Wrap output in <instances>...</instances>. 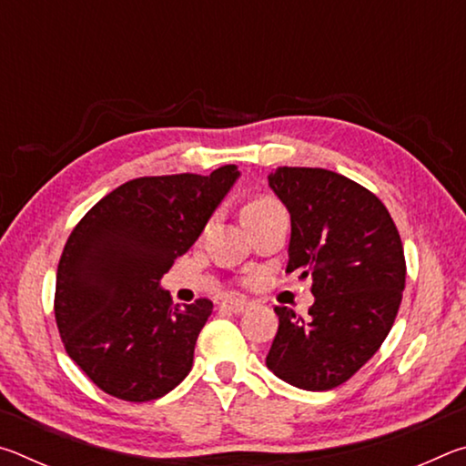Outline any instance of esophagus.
I'll use <instances>...</instances> for the list:
<instances>
[{
	"mask_svg": "<svg viewBox=\"0 0 466 466\" xmlns=\"http://www.w3.org/2000/svg\"><path fill=\"white\" fill-rule=\"evenodd\" d=\"M219 309L232 314H242L248 309V302H244V299H224V302L219 304Z\"/></svg>",
	"mask_w": 466,
	"mask_h": 466,
	"instance_id": "obj_1",
	"label": "esophagus"
}]
</instances>
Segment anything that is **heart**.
Segmentation results:
<instances>
[{
	"label": "heart",
	"mask_w": 466,
	"mask_h": 466,
	"mask_svg": "<svg viewBox=\"0 0 466 466\" xmlns=\"http://www.w3.org/2000/svg\"><path fill=\"white\" fill-rule=\"evenodd\" d=\"M275 208H279V205L275 203L273 199H269V197H258V199H252L250 203L244 205L242 218L261 214V211H269V209H275Z\"/></svg>",
	"instance_id": "1"
}]
</instances>
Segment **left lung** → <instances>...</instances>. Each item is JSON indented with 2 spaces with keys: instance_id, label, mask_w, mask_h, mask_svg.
Returning <instances> with one entry per match:
<instances>
[{
  "instance_id": "1",
  "label": "left lung",
  "mask_w": 466,
  "mask_h": 466,
  "mask_svg": "<svg viewBox=\"0 0 466 466\" xmlns=\"http://www.w3.org/2000/svg\"><path fill=\"white\" fill-rule=\"evenodd\" d=\"M269 187L291 219L288 273L312 278L309 320L275 306L267 368L304 390H330L374 356L405 289L403 242L389 209L351 178L279 167Z\"/></svg>"
}]
</instances>
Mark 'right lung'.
Returning <instances> with one entry per match:
<instances>
[{
	"mask_svg": "<svg viewBox=\"0 0 466 466\" xmlns=\"http://www.w3.org/2000/svg\"><path fill=\"white\" fill-rule=\"evenodd\" d=\"M240 172L141 177L116 187L74 228L61 252L55 320L84 374L110 397L146 403L185 380L214 304H172L160 288L199 238Z\"/></svg>",
	"mask_w": 466,
	"mask_h": 466,
	"instance_id": "right-lung-1",
	"label": "right lung"
}]
</instances>
